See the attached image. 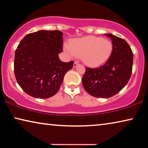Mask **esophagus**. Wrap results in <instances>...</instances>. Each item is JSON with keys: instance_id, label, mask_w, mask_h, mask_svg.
Here are the masks:
<instances>
[{"instance_id": "1", "label": "esophagus", "mask_w": 148, "mask_h": 148, "mask_svg": "<svg viewBox=\"0 0 148 148\" xmlns=\"http://www.w3.org/2000/svg\"><path fill=\"white\" fill-rule=\"evenodd\" d=\"M78 65H79V62H75L74 64H73V67L75 68V67H77V66Z\"/></svg>"}]
</instances>
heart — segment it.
Instances as JSON below:
<instances>
[{
    "label": "heart",
    "mask_w": 148,
    "mask_h": 148,
    "mask_svg": "<svg viewBox=\"0 0 148 148\" xmlns=\"http://www.w3.org/2000/svg\"><path fill=\"white\" fill-rule=\"evenodd\" d=\"M64 49L71 56L82 58L90 66H98L107 61L112 51L110 40L90 36L75 38L70 44H64Z\"/></svg>",
    "instance_id": "1"
}]
</instances>
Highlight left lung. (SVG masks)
Instances as JSON below:
<instances>
[{
	"mask_svg": "<svg viewBox=\"0 0 148 148\" xmlns=\"http://www.w3.org/2000/svg\"><path fill=\"white\" fill-rule=\"evenodd\" d=\"M104 35L112 41L111 55L100 67H86L82 84L91 96L108 98L119 93L128 83L132 73L133 54L125 40L111 34Z\"/></svg>",
	"mask_w": 148,
	"mask_h": 148,
	"instance_id": "obj_1",
	"label": "left lung"
}]
</instances>
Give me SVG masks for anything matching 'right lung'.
Returning <instances> with one entry per match:
<instances>
[{
    "label": "right lung",
    "instance_id": "add662e5",
    "mask_svg": "<svg viewBox=\"0 0 148 148\" xmlns=\"http://www.w3.org/2000/svg\"><path fill=\"white\" fill-rule=\"evenodd\" d=\"M62 44V32L58 30H40L21 40L15 50L14 72L26 94L44 99L57 93L64 75L74 64L59 59Z\"/></svg>",
    "mask_w": 148,
    "mask_h": 148
}]
</instances>
